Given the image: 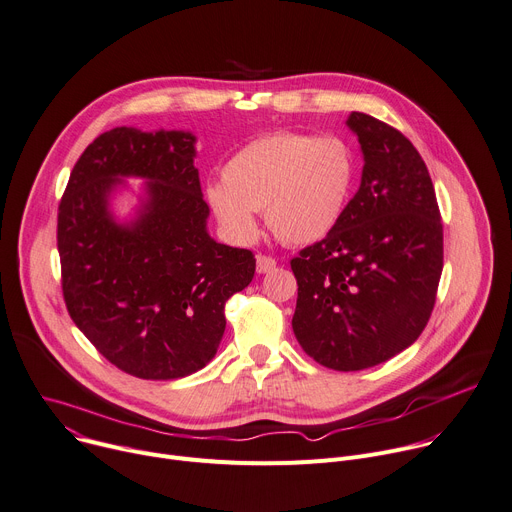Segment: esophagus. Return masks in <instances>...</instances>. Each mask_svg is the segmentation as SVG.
Masks as SVG:
<instances>
[{"mask_svg": "<svg viewBox=\"0 0 512 512\" xmlns=\"http://www.w3.org/2000/svg\"><path fill=\"white\" fill-rule=\"evenodd\" d=\"M271 269H275V259L267 257V255H259L257 257V273H269Z\"/></svg>", "mask_w": 512, "mask_h": 512, "instance_id": "1", "label": "esophagus"}]
</instances>
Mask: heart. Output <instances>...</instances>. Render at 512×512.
Listing matches in <instances>:
<instances>
[{
    "mask_svg": "<svg viewBox=\"0 0 512 512\" xmlns=\"http://www.w3.org/2000/svg\"><path fill=\"white\" fill-rule=\"evenodd\" d=\"M355 161L337 136L271 132L253 138L222 167L206 200L220 226L239 243L259 235L263 210L273 235L310 245L339 224L353 190Z\"/></svg>",
    "mask_w": 512,
    "mask_h": 512,
    "instance_id": "obj_1",
    "label": "heart"
}]
</instances>
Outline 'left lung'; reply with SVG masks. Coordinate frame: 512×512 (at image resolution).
Instances as JSON below:
<instances>
[{
  "instance_id": "1",
  "label": "left lung",
  "mask_w": 512,
  "mask_h": 512,
  "mask_svg": "<svg viewBox=\"0 0 512 512\" xmlns=\"http://www.w3.org/2000/svg\"><path fill=\"white\" fill-rule=\"evenodd\" d=\"M363 171L357 194L322 241L292 259V329L320 365L374 367L427 327L443 271V224L429 169L408 138L351 112Z\"/></svg>"
}]
</instances>
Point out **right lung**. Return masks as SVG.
<instances>
[{
    "label": "right lung",
    "instance_id": "add662e5",
    "mask_svg": "<svg viewBox=\"0 0 512 512\" xmlns=\"http://www.w3.org/2000/svg\"><path fill=\"white\" fill-rule=\"evenodd\" d=\"M194 159L188 130L112 128L83 151L59 204L67 310L110 363L143 380L185 378L210 363L226 300L255 275L251 251L208 235ZM128 176L146 183L122 223L111 200Z\"/></svg>",
    "mask_w": 512,
    "mask_h": 512
}]
</instances>
